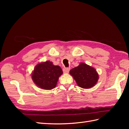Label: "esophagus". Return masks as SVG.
Wrapping results in <instances>:
<instances>
[{"instance_id":"1","label":"esophagus","mask_w":129,"mask_h":129,"mask_svg":"<svg viewBox=\"0 0 129 129\" xmlns=\"http://www.w3.org/2000/svg\"><path fill=\"white\" fill-rule=\"evenodd\" d=\"M70 68H63V72L64 73H68L69 72Z\"/></svg>"}]
</instances>
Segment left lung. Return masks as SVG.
I'll return each instance as SVG.
<instances>
[{"mask_svg":"<svg viewBox=\"0 0 129 129\" xmlns=\"http://www.w3.org/2000/svg\"><path fill=\"white\" fill-rule=\"evenodd\" d=\"M69 73L81 88H91L96 84L99 79L98 74L94 68L83 62L70 70Z\"/></svg>","mask_w":129,"mask_h":129,"instance_id":"obj_1","label":"left lung"}]
</instances>
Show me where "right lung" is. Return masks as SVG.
I'll list each match as a JSON object with an SVG mask.
<instances>
[{"mask_svg": "<svg viewBox=\"0 0 129 129\" xmlns=\"http://www.w3.org/2000/svg\"><path fill=\"white\" fill-rule=\"evenodd\" d=\"M62 74L59 66L47 61L39 63L35 67L31 78L34 83L42 89L50 90L56 86L59 77Z\"/></svg>", "mask_w": 129, "mask_h": 129, "instance_id": "add662e5", "label": "right lung"}]
</instances>
